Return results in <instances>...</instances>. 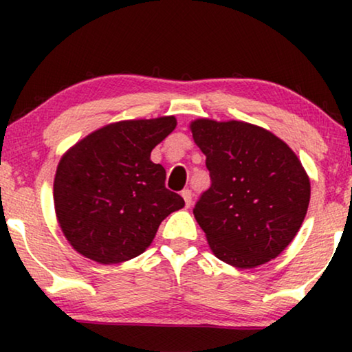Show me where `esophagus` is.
Wrapping results in <instances>:
<instances>
[{"label": "esophagus", "mask_w": 352, "mask_h": 352, "mask_svg": "<svg viewBox=\"0 0 352 352\" xmlns=\"http://www.w3.org/2000/svg\"><path fill=\"white\" fill-rule=\"evenodd\" d=\"M181 195H182V199H184V201H186V206H190L192 205V190L184 189V190L181 192Z\"/></svg>", "instance_id": "34e87169"}]
</instances>
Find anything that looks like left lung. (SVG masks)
<instances>
[{"label":"left lung","mask_w":352,"mask_h":352,"mask_svg":"<svg viewBox=\"0 0 352 352\" xmlns=\"http://www.w3.org/2000/svg\"><path fill=\"white\" fill-rule=\"evenodd\" d=\"M190 131L211 177L194 208L211 252L239 269L278 256L300 230L311 199L295 152L267 129L237 120L199 118Z\"/></svg>","instance_id":"1"}]
</instances>
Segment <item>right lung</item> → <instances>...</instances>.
<instances>
[{
	"label": "right lung",
	"instance_id": "right-lung-1",
	"mask_svg": "<svg viewBox=\"0 0 352 352\" xmlns=\"http://www.w3.org/2000/svg\"><path fill=\"white\" fill-rule=\"evenodd\" d=\"M176 128L175 117L110 123L60 158L54 208L65 239L99 264H118L146 252L158 226L184 200L165 187L166 171L152 148Z\"/></svg>",
	"mask_w": 352,
	"mask_h": 352
}]
</instances>
